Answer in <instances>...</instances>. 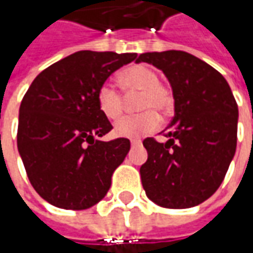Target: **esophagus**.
Masks as SVG:
<instances>
[{
  "label": "esophagus",
  "mask_w": 253,
  "mask_h": 253,
  "mask_svg": "<svg viewBox=\"0 0 253 253\" xmlns=\"http://www.w3.org/2000/svg\"><path fill=\"white\" fill-rule=\"evenodd\" d=\"M139 145H141V141H139V139H132L131 141L132 148H135V146H139Z\"/></svg>",
  "instance_id": "1"
}]
</instances>
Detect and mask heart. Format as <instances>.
Returning a JSON list of instances; mask_svg holds the SVG:
<instances>
[{
    "mask_svg": "<svg viewBox=\"0 0 253 253\" xmlns=\"http://www.w3.org/2000/svg\"><path fill=\"white\" fill-rule=\"evenodd\" d=\"M122 90L128 95H138L136 117H125L115 124L114 132L120 138H139L151 133L159 126V118L155 112H166L171 107V94L159 84L158 73L145 64H135L122 70L118 76ZM124 97L110 83H104L97 91V105L108 120H117L124 111Z\"/></svg>",
    "mask_w": 253,
    "mask_h": 253,
    "instance_id": "1",
    "label": "heart"
}]
</instances>
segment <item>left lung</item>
<instances>
[{
  "instance_id": "1",
  "label": "left lung",
  "mask_w": 253,
  "mask_h": 253,
  "mask_svg": "<svg viewBox=\"0 0 253 253\" xmlns=\"http://www.w3.org/2000/svg\"><path fill=\"white\" fill-rule=\"evenodd\" d=\"M141 62L163 72L174 98V117L163 131L168 142L143 141L142 186L165 209L199 206L217 191L235 155L237 101L222 74L187 52L142 53Z\"/></svg>"
}]
</instances>
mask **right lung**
<instances>
[{
    "label": "right lung",
    "mask_w": 253,
    "mask_h": 253,
    "mask_svg": "<svg viewBox=\"0 0 253 253\" xmlns=\"http://www.w3.org/2000/svg\"><path fill=\"white\" fill-rule=\"evenodd\" d=\"M136 53L82 50L35 79L19 107L18 152L36 193L54 207L85 210L105 197L131 142L98 138L112 129L97 91Z\"/></svg>",
    "instance_id": "1"
}]
</instances>
